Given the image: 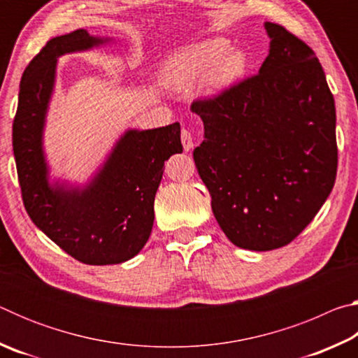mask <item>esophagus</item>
Masks as SVG:
<instances>
[{
  "mask_svg": "<svg viewBox=\"0 0 358 358\" xmlns=\"http://www.w3.org/2000/svg\"><path fill=\"white\" fill-rule=\"evenodd\" d=\"M181 142H183V148L185 151H191L194 148V138L189 129L183 128L181 129Z\"/></svg>",
  "mask_w": 358,
  "mask_h": 358,
  "instance_id": "34e87169",
  "label": "esophagus"
}]
</instances>
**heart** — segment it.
<instances>
[{"mask_svg":"<svg viewBox=\"0 0 358 358\" xmlns=\"http://www.w3.org/2000/svg\"><path fill=\"white\" fill-rule=\"evenodd\" d=\"M246 69V55L241 50H230L224 38L196 42L175 55L162 69V78L169 87L185 90L207 77L210 90H224L232 85Z\"/></svg>","mask_w":358,"mask_h":358,"instance_id":"heart-1","label":"heart"}]
</instances>
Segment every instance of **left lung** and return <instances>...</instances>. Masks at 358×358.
<instances>
[{
	"label": "left lung",
	"instance_id": "left-lung-1",
	"mask_svg": "<svg viewBox=\"0 0 358 358\" xmlns=\"http://www.w3.org/2000/svg\"><path fill=\"white\" fill-rule=\"evenodd\" d=\"M270 52L259 74L196 99L203 142L194 162L211 210L235 246L270 251L299 237L333 189L336 112L316 53L265 22Z\"/></svg>",
	"mask_w": 358,
	"mask_h": 358
}]
</instances>
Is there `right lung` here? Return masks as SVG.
<instances>
[{
	"mask_svg": "<svg viewBox=\"0 0 358 358\" xmlns=\"http://www.w3.org/2000/svg\"><path fill=\"white\" fill-rule=\"evenodd\" d=\"M107 41L90 36L87 29L48 41L23 72L12 124L17 175L28 216L63 251L88 265L121 264L138 254L153 229L155 196L164 162L183 151L180 123L131 129L83 189L48 183L42 131L57 58Z\"/></svg>",
	"mask_w": 358,
	"mask_h": 358,
	"instance_id": "right-lung-1",
	"label": "right lung"
}]
</instances>
